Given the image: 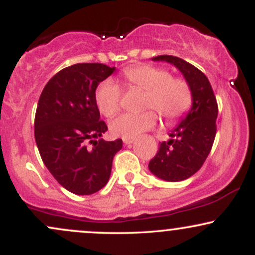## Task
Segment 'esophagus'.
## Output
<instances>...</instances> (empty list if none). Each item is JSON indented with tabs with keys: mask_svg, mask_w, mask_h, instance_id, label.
<instances>
[{
	"mask_svg": "<svg viewBox=\"0 0 255 255\" xmlns=\"http://www.w3.org/2000/svg\"><path fill=\"white\" fill-rule=\"evenodd\" d=\"M134 140L133 139H127V137H124V142L126 145H129V144H131V142H133Z\"/></svg>",
	"mask_w": 255,
	"mask_h": 255,
	"instance_id": "1",
	"label": "esophagus"
}]
</instances>
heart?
<instances>
[{
    "mask_svg": "<svg viewBox=\"0 0 255 255\" xmlns=\"http://www.w3.org/2000/svg\"><path fill=\"white\" fill-rule=\"evenodd\" d=\"M129 90L144 91V109H154L168 121H175L191 109L193 95L189 84L180 78H172L168 69L162 67L140 64L128 67L122 73ZM122 90L111 79L103 80L95 91V102L99 113L105 118H113L121 107ZM157 124L154 111L124 114L110 124L111 134L115 136L134 139Z\"/></svg>",
    "mask_w": 255,
    "mask_h": 255,
    "instance_id": "heart-1",
    "label": "heart"
}]
</instances>
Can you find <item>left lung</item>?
<instances>
[{"label": "left lung", "instance_id": "8db88e82", "mask_svg": "<svg viewBox=\"0 0 255 255\" xmlns=\"http://www.w3.org/2000/svg\"><path fill=\"white\" fill-rule=\"evenodd\" d=\"M152 60L174 64L192 90L191 110L169 133L171 139L160 142L159 150L148 164L157 177L178 182L194 175L209 156L217 131L218 105L209 79L197 67L171 55H160Z\"/></svg>", "mask_w": 255, "mask_h": 255}]
</instances>
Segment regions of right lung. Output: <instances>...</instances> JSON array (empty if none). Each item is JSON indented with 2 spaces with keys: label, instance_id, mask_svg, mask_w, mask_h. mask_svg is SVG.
Listing matches in <instances>:
<instances>
[{
  "label": "right lung",
  "instance_id": "obj_1",
  "mask_svg": "<svg viewBox=\"0 0 255 255\" xmlns=\"http://www.w3.org/2000/svg\"><path fill=\"white\" fill-rule=\"evenodd\" d=\"M115 71L103 63L63 68L44 87L34 118L37 147L51 175L67 191L90 195L109 181L122 140L105 141L108 129L95 102L98 84Z\"/></svg>",
  "mask_w": 255,
  "mask_h": 255
}]
</instances>
